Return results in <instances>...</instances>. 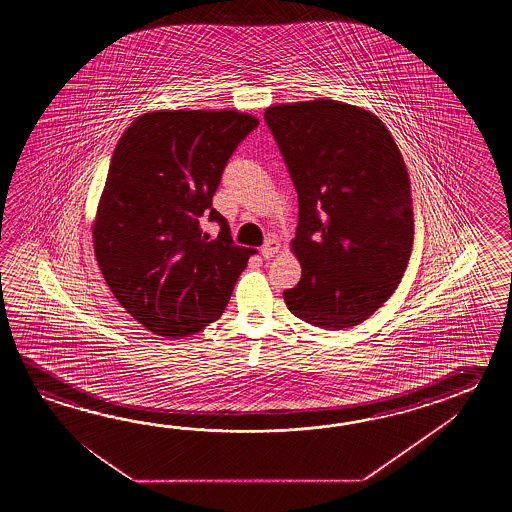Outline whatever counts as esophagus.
<instances>
[{"mask_svg":"<svg viewBox=\"0 0 512 512\" xmlns=\"http://www.w3.org/2000/svg\"><path fill=\"white\" fill-rule=\"evenodd\" d=\"M278 251H280V241L274 240V238L267 241V243L261 247V254H263V258H265V260H271V258H274V254Z\"/></svg>","mask_w":512,"mask_h":512,"instance_id":"34e87169","label":"esophagus"}]
</instances>
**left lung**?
<instances>
[{
	"instance_id": "8db88e82",
	"label": "left lung",
	"mask_w": 512,
	"mask_h": 512,
	"mask_svg": "<svg viewBox=\"0 0 512 512\" xmlns=\"http://www.w3.org/2000/svg\"><path fill=\"white\" fill-rule=\"evenodd\" d=\"M265 120L298 192L289 311L324 329L370 318L403 278L414 207L403 153L370 109L331 98L276 104Z\"/></svg>"
}]
</instances>
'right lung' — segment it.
I'll return each mask as SVG.
<instances>
[{"label": "right lung", "mask_w": 512, "mask_h": 512, "mask_svg": "<svg viewBox=\"0 0 512 512\" xmlns=\"http://www.w3.org/2000/svg\"><path fill=\"white\" fill-rule=\"evenodd\" d=\"M260 120L238 109H159L122 133L93 219L113 296L155 335H194L229 304L252 249L234 245L212 208L223 168ZM220 223L216 241L200 219Z\"/></svg>", "instance_id": "obj_1"}]
</instances>
